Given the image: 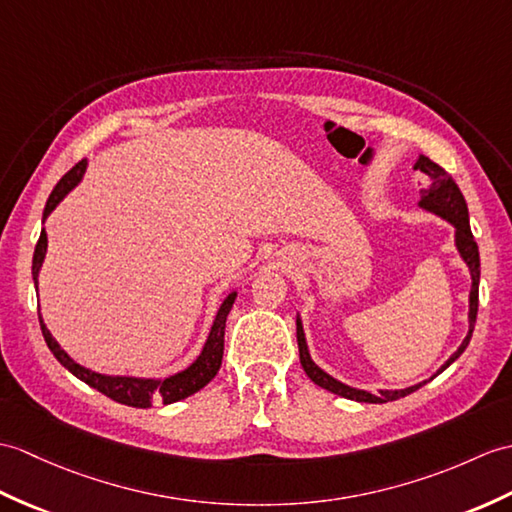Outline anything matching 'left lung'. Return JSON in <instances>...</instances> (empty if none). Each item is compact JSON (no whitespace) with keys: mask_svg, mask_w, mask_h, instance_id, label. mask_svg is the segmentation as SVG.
Here are the masks:
<instances>
[{"mask_svg":"<svg viewBox=\"0 0 512 512\" xmlns=\"http://www.w3.org/2000/svg\"><path fill=\"white\" fill-rule=\"evenodd\" d=\"M414 170H419L425 174L427 178V187L421 189V202L419 205L427 211H434L438 216H443L445 220H449L451 224L456 227V246L462 255V259L467 261V266L471 270V294H469V334L467 338L462 340V344L458 347V351L451 355V358L443 364V368L438 373H443L445 368L458 360L462 351L467 349V344L471 340L473 334V327H475V316H478V285H480V251H478V244L473 240V233L469 227V211H467V202L465 196L458 189L456 181L451 178L441 165L430 161L427 157H419V161L414 163ZM296 342H299V355H301V364H303V371L307 373V377L312 379L314 384H318L320 388H325L329 392H336V395L344 397V399H353V401H362V403H386V401H395L410 395V392L419 390L423 384L417 386H410V388H403V390H382L379 395H371V392L366 390H355L351 386H344L340 384L338 379H334L331 375H327L325 371H320V368L312 362L310 358V351H307V344H305V336H303V325L301 320L296 318ZM436 373V375H438Z\"/></svg>","mask_w":512,"mask_h":512,"instance_id":"left-lung-1","label":"left lung"}]
</instances>
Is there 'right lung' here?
Returning <instances> with one entry per match:
<instances>
[{
    "mask_svg": "<svg viewBox=\"0 0 512 512\" xmlns=\"http://www.w3.org/2000/svg\"><path fill=\"white\" fill-rule=\"evenodd\" d=\"M85 168H87V161L82 159L61 178V181L56 183L50 198H47V202H45L43 218L50 216L58 202L65 198V194H69L71 189L78 185L82 174H85ZM45 251H47V233L41 231V237L37 242V248H34V257H32L34 285H37V277H39ZM233 301H235V292L229 294L227 299H224V303L220 305L218 316H216V320H213L211 334L207 338L205 349H202V353L198 355V360L189 368H185L183 373H176L168 379L109 377V375L93 373V371H89V368L76 364L61 347H58V342L52 338L50 331H47V327L43 325L41 314H39V323H41V331H43V338L47 342V347H50V351L54 353V358L61 362L71 375H76L78 379H82V382L89 384L91 388H95L98 392H102V395H106L109 399H113L117 403H124V406L150 408L152 403H157V401L174 403V401H181L189 395H194V392H198L202 386H207L211 379L216 377L218 368L222 364V353H224V327H227V316L231 312Z\"/></svg>",
    "mask_w": 512,
    "mask_h": 512,
    "instance_id": "obj_1",
    "label": "right lung"
}]
</instances>
